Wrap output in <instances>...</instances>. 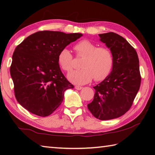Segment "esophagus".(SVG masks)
<instances>
[{
  "label": "esophagus",
  "mask_w": 155,
  "mask_h": 155,
  "mask_svg": "<svg viewBox=\"0 0 155 155\" xmlns=\"http://www.w3.org/2000/svg\"><path fill=\"white\" fill-rule=\"evenodd\" d=\"M75 89H76V90H82V89H83V87H81V86L76 85L75 86Z\"/></svg>",
  "instance_id": "1"
}]
</instances>
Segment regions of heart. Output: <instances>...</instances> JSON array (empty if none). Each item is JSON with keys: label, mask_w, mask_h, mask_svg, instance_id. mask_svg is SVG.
I'll list each match as a JSON object with an SVG mask.
<instances>
[{"label": "heart", "mask_w": 155, "mask_h": 155, "mask_svg": "<svg viewBox=\"0 0 155 155\" xmlns=\"http://www.w3.org/2000/svg\"><path fill=\"white\" fill-rule=\"evenodd\" d=\"M78 56L85 57L80 70H74L68 74V78L77 85L102 81L108 77L114 65L112 52L106 47H98L90 40L78 41L74 46ZM58 63L63 70L69 72L73 68V57L67 48L61 49L57 57Z\"/></svg>", "instance_id": "1"}]
</instances>
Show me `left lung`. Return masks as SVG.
<instances>
[{
    "label": "left lung",
    "mask_w": 155,
    "mask_h": 155,
    "mask_svg": "<svg viewBox=\"0 0 155 155\" xmlns=\"http://www.w3.org/2000/svg\"><path fill=\"white\" fill-rule=\"evenodd\" d=\"M98 35L112 52L114 65L108 77L94 87V100L87 107L97 119L108 120L130 108L140 87V64L137 52L123 37L114 32Z\"/></svg>",
    "instance_id": "1"
}]
</instances>
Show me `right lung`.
I'll return each instance as SVG.
<instances>
[{
  "label": "right lung",
  "mask_w": 155,
  "mask_h": 155,
  "mask_svg": "<svg viewBox=\"0 0 155 155\" xmlns=\"http://www.w3.org/2000/svg\"><path fill=\"white\" fill-rule=\"evenodd\" d=\"M83 36L61 31H38L15 48L10 74L15 98L25 109L41 117L61 104L64 91L74 88L59 68V52Z\"/></svg>",
  "instance_id": "1"
}]
</instances>
